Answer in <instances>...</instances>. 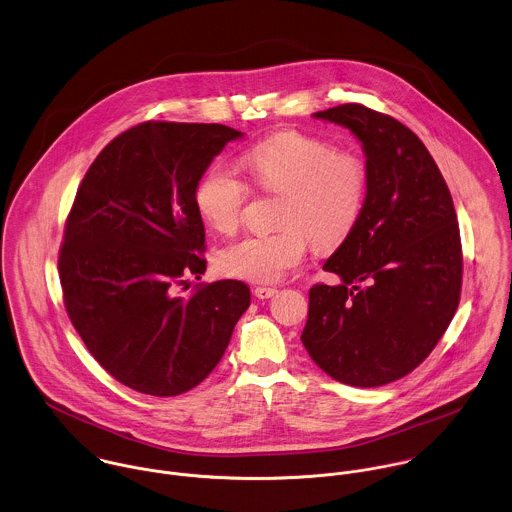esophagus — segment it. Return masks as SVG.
Masks as SVG:
<instances>
[{
	"label": "esophagus",
	"instance_id": "34e87169",
	"mask_svg": "<svg viewBox=\"0 0 512 512\" xmlns=\"http://www.w3.org/2000/svg\"><path fill=\"white\" fill-rule=\"evenodd\" d=\"M253 293L257 299H271L277 295V289L275 287H255Z\"/></svg>",
	"mask_w": 512,
	"mask_h": 512
}]
</instances>
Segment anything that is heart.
Returning a JSON list of instances; mask_svg holds the SVG:
<instances>
[{"label":"heart","instance_id":"b5f03b06","mask_svg":"<svg viewBox=\"0 0 512 512\" xmlns=\"http://www.w3.org/2000/svg\"><path fill=\"white\" fill-rule=\"evenodd\" d=\"M257 188L285 194L281 231L251 233L217 255L221 273L275 283L307 259L310 239L318 249L342 245L356 229L370 188V168L362 152L336 148L324 136L281 130L251 146L241 158ZM249 184L225 166L205 170L196 186V207L219 233H235L249 202Z\"/></svg>","mask_w":512,"mask_h":512}]
</instances>
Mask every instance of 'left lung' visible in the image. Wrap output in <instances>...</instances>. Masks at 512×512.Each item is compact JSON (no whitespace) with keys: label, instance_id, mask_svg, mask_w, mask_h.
Instances as JSON below:
<instances>
[{"label":"left lung","instance_id":"1","mask_svg":"<svg viewBox=\"0 0 512 512\" xmlns=\"http://www.w3.org/2000/svg\"><path fill=\"white\" fill-rule=\"evenodd\" d=\"M362 142L370 188L352 235L308 291L303 344L330 378L376 388L435 348L461 297L463 251L449 188L423 142L390 114L348 103L314 112Z\"/></svg>","mask_w":512,"mask_h":512}]
</instances>
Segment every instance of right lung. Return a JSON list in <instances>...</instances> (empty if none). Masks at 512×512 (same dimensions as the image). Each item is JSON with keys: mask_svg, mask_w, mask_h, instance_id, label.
Segmentation results:
<instances>
[{"mask_svg": "<svg viewBox=\"0 0 512 512\" xmlns=\"http://www.w3.org/2000/svg\"><path fill=\"white\" fill-rule=\"evenodd\" d=\"M243 134L225 124L148 120L108 142L65 221L59 279L89 352L120 384L170 398L196 388L221 360L251 303L249 287L205 273L196 186Z\"/></svg>", "mask_w": 512, "mask_h": 512, "instance_id": "right-lung-1", "label": "right lung"}]
</instances>
